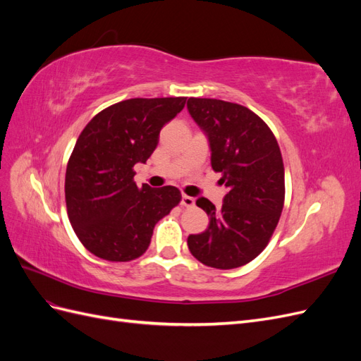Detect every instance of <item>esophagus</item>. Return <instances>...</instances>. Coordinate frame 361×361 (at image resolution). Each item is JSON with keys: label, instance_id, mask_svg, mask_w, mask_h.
I'll return each mask as SVG.
<instances>
[{"label": "esophagus", "instance_id": "1", "mask_svg": "<svg viewBox=\"0 0 361 361\" xmlns=\"http://www.w3.org/2000/svg\"><path fill=\"white\" fill-rule=\"evenodd\" d=\"M182 206L185 207H192L195 204V200L192 197H190V195H182Z\"/></svg>", "mask_w": 361, "mask_h": 361}]
</instances>
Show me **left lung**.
<instances>
[{
    "instance_id": "1",
    "label": "left lung",
    "mask_w": 361,
    "mask_h": 361,
    "mask_svg": "<svg viewBox=\"0 0 361 361\" xmlns=\"http://www.w3.org/2000/svg\"><path fill=\"white\" fill-rule=\"evenodd\" d=\"M188 111L207 135L211 166L221 173L227 194L215 204H195L209 216L200 235L188 236L191 255L216 269L239 268L268 245L285 203V166L269 126L247 106L207 97H190Z\"/></svg>"
}]
</instances>
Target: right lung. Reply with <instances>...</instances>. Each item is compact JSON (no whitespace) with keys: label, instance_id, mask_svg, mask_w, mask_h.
Returning <instances> with one entry per match:
<instances>
[{"label":"right lung","instance_id":"1","mask_svg":"<svg viewBox=\"0 0 361 361\" xmlns=\"http://www.w3.org/2000/svg\"><path fill=\"white\" fill-rule=\"evenodd\" d=\"M187 97H134L97 113L82 129L66 169L69 221L94 256L129 262L147 250L155 224L178 206L176 187H137L134 166L158 146L162 126Z\"/></svg>","mask_w":361,"mask_h":361}]
</instances>
